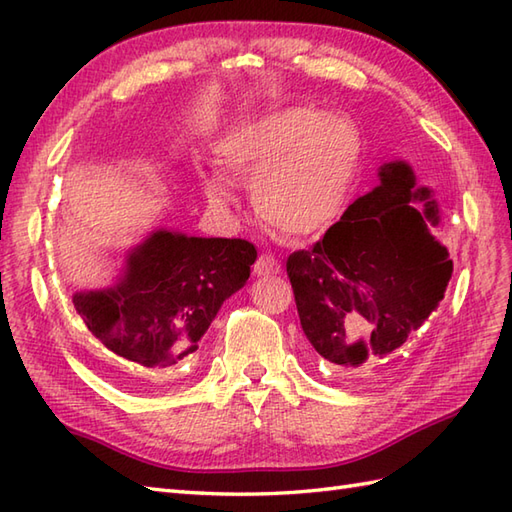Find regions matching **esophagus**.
I'll return each mask as SVG.
<instances>
[{
	"instance_id": "1",
	"label": "esophagus",
	"mask_w": 512,
	"mask_h": 512,
	"mask_svg": "<svg viewBox=\"0 0 512 512\" xmlns=\"http://www.w3.org/2000/svg\"><path fill=\"white\" fill-rule=\"evenodd\" d=\"M253 272H255V277L279 275V272H281V264H279V259H277L275 255H261V257L255 261Z\"/></svg>"
}]
</instances>
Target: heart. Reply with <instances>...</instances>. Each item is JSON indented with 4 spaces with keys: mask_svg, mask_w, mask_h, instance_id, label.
I'll return each mask as SVG.
<instances>
[{
    "mask_svg": "<svg viewBox=\"0 0 512 512\" xmlns=\"http://www.w3.org/2000/svg\"><path fill=\"white\" fill-rule=\"evenodd\" d=\"M362 150V133L351 117L314 106H285L255 117L227 130L213 148L231 174L253 178L257 213L288 237H312L340 216ZM205 192L216 205L231 200L218 174L205 176Z\"/></svg>",
    "mask_w": 512,
    "mask_h": 512,
    "instance_id": "obj_1",
    "label": "heart"
}]
</instances>
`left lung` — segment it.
Instances as JSON below:
<instances>
[{
  "mask_svg": "<svg viewBox=\"0 0 512 512\" xmlns=\"http://www.w3.org/2000/svg\"><path fill=\"white\" fill-rule=\"evenodd\" d=\"M377 176L312 251L285 264L305 338L338 368L399 349L441 303L454 270L434 235V189L401 159L379 165Z\"/></svg>",
  "mask_w": 512,
  "mask_h": 512,
  "instance_id": "8db88e82",
  "label": "left lung"
}]
</instances>
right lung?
<instances>
[{"label":"right lung","instance_id":"right-lung-1","mask_svg":"<svg viewBox=\"0 0 512 512\" xmlns=\"http://www.w3.org/2000/svg\"><path fill=\"white\" fill-rule=\"evenodd\" d=\"M255 259L246 240L154 229L124 253L111 285L80 290L71 301L126 379L157 377L200 351Z\"/></svg>","mask_w":512,"mask_h":512}]
</instances>
